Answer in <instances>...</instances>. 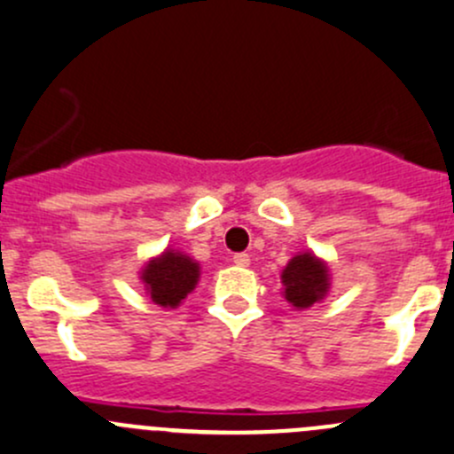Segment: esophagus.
I'll list each match as a JSON object with an SVG mask.
<instances>
[{
	"mask_svg": "<svg viewBox=\"0 0 454 454\" xmlns=\"http://www.w3.org/2000/svg\"><path fill=\"white\" fill-rule=\"evenodd\" d=\"M232 262L237 263V266H241V268H246V266H250V257L246 253H237L235 257H232Z\"/></svg>",
	"mask_w": 454,
	"mask_h": 454,
	"instance_id": "34e87169",
	"label": "esophagus"
}]
</instances>
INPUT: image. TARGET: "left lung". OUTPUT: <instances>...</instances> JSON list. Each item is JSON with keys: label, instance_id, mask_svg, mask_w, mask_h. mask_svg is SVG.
Masks as SVG:
<instances>
[{"label": "left lung", "instance_id": "8db88e82", "mask_svg": "<svg viewBox=\"0 0 454 454\" xmlns=\"http://www.w3.org/2000/svg\"><path fill=\"white\" fill-rule=\"evenodd\" d=\"M330 268L310 250L297 253L281 270V294L294 310H306L324 301L330 293Z\"/></svg>", "mask_w": 454, "mask_h": 454}]
</instances>
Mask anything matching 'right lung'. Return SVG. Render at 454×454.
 Masks as SVG:
<instances>
[{
	"mask_svg": "<svg viewBox=\"0 0 454 454\" xmlns=\"http://www.w3.org/2000/svg\"><path fill=\"white\" fill-rule=\"evenodd\" d=\"M200 277V263L175 248H166L157 257H151L139 270L144 290L151 301L161 308H177L197 288Z\"/></svg>",
	"mask_w": 454,
	"mask_h": 454,
	"instance_id": "1",
	"label": "right lung"
}]
</instances>
